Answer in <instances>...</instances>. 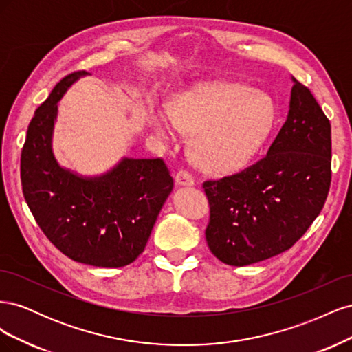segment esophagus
<instances>
[{"mask_svg":"<svg viewBox=\"0 0 352 352\" xmlns=\"http://www.w3.org/2000/svg\"><path fill=\"white\" fill-rule=\"evenodd\" d=\"M175 180H176V185H180V186H192L195 184L194 177L188 172H185V170H180V172L175 176Z\"/></svg>","mask_w":352,"mask_h":352,"instance_id":"1","label":"esophagus"}]
</instances>
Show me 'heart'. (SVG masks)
Wrapping results in <instances>:
<instances>
[{
	"label": "heart",
	"mask_w": 352,
	"mask_h": 352,
	"mask_svg": "<svg viewBox=\"0 0 352 352\" xmlns=\"http://www.w3.org/2000/svg\"><path fill=\"white\" fill-rule=\"evenodd\" d=\"M274 109L269 98L241 83L201 82L170 101L167 116L150 104L144 120L163 141L177 132L194 133L190 155L210 173H229L243 166L272 129Z\"/></svg>",
	"instance_id": "obj_1"
}]
</instances>
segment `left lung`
Returning <instances> with one entry per match:
<instances>
[{
    "label": "left lung",
    "mask_w": 352,
    "mask_h": 352,
    "mask_svg": "<svg viewBox=\"0 0 352 352\" xmlns=\"http://www.w3.org/2000/svg\"><path fill=\"white\" fill-rule=\"evenodd\" d=\"M286 122L267 154L241 173L208 180L206 239L225 264L248 265L278 255L320 214L330 188V123L295 78Z\"/></svg>",
    "instance_id": "obj_1"
}]
</instances>
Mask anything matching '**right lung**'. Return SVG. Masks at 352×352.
<instances>
[{
	"label": "right lung",
	"instance_id": "right-lung-1",
	"mask_svg": "<svg viewBox=\"0 0 352 352\" xmlns=\"http://www.w3.org/2000/svg\"><path fill=\"white\" fill-rule=\"evenodd\" d=\"M87 72L61 79L35 111L20 158L23 195L38 226L69 258L123 267L138 258L173 190L163 160L123 157L85 176L61 166L52 148L58 101Z\"/></svg>",
	"mask_w": 352,
	"mask_h": 352
}]
</instances>
